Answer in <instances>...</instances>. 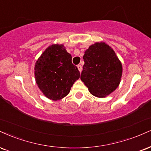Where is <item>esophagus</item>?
Here are the masks:
<instances>
[{"label": "esophagus", "instance_id": "esophagus-1", "mask_svg": "<svg viewBox=\"0 0 151 151\" xmlns=\"http://www.w3.org/2000/svg\"><path fill=\"white\" fill-rule=\"evenodd\" d=\"M77 68H78V69H79V71L80 72H81V71H82V67H81V65H77Z\"/></svg>", "mask_w": 151, "mask_h": 151}]
</instances>
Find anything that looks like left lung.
<instances>
[{
    "instance_id": "obj_1",
    "label": "left lung",
    "mask_w": 151,
    "mask_h": 151,
    "mask_svg": "<svg viewBox=\"0 0 151 151\" xmlns=\"http://www.w3.org/2000/svg\"><path fill=\"white\" fill-rule=\"evenodd\" d=\"M81 79L92 95L103 98L113 92L121 80L122 67L114 50L96 43L85 51Z\"/></svg>"
}]
</instances>
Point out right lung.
<instances>
[{
	"label": "right lung",
	"mask_w": 151,
	"mask_h": 151,
	"mask_svg": "<svg viewBox=\"0 0 151 151\" xmlns=\"http://www.w3.org/2000/svg\"><path fill=\"white\" fill-rule=\"evenodd\" d=\"M36 81L43 93L58 101L70 93L80 72L72 63V55L63 45H52L43 52L35 65Z\"/></svg>",
	"instance_id": "right-lung-1"
}]
</instances>
